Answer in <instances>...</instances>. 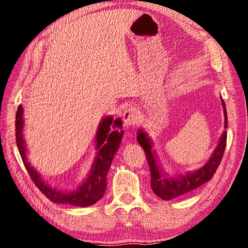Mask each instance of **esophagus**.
I'll return each mask as SVG.
<instances>
[{
	"instance_id": "obj_1",
	"label": "esophagus",
	"mask_w": 248,
	"mask_h": 248,
	"mask_svg": "<svg viewBox=\"0 0 248 248\" xmlns=\"http://www.w3.org/2000/svg\"><path fill=\"white\" fill-rule=\"evenodd\" d=\"M124 123L127 128L133 127L138 123V112L134 107L127 108L124 112Z\"/></svg>"
}]
</instances>
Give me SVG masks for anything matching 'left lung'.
<instances>
[{"instance_id": "obj_1", "label": "left lung", "mask_w": 248, "mask_h": 248, "mask_svg": "<svg viewBox=\"0 0 248 248\" xmlns=\"http://www.w3.org/2000/svg\"><path fill=\"white\" fill-rule=\"evenodd\" d=\"M222 105H223L225 117L224 128L226 129L228 128V115H226V108L223 99H222ZM226 137H228V132L224 131L222 133L219 144L216 148L215 152L212 153L211 157L209 158V161L205 163V165L198 170L192 171V173L180 175L178 177L174 178L163 174L161 167L156 162V156H155L152 151V141L143 130H139L137 140L143 148L146 158H148L151 170V187H152L154 194L163 200H171L177 198V197L186 195L209 182L212 178V176L216 174L217 167L221 163V159L223 157L226 145Z\"/></svg>"}]
</instances>
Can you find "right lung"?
<instances>
[{"label": "right lung", "instance_id": "add662e5", "mask_svg": "<svg viewBox=\"0 0 248 248\" xmlns=\"http://www.w3.org/2000/svg\"><path fill=\"white\" fill-rule=\"evenodd\" d=\"M15 127L16 143H17L24 165L26 167L28 174L31 175L32 182L50 201L61 204H72L77 207H89V205L97 202L100 198H103L107 187V173L124 136V131L111 130V127L123 128V123L119 118L114 119L112 117L108 116L100 121L97 132H96V146L98 150L97 156L95 158L94 164L92 166V170L85 182L73 192H63L50 187L48 184L45 183V180L41 179L37 170H33V167L28 163L23 138L24 120L22 105H19L17 112H16Z\"/></svg>", "mask_w": 248, "mask_h": 248}]
</instances>
